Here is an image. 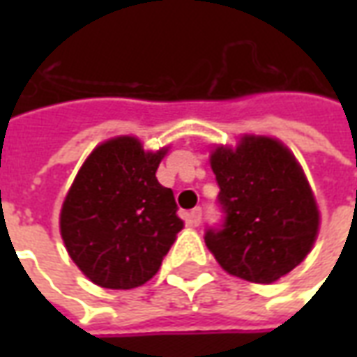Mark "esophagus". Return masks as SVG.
I'll return each mask as SVG.
<instances>
[{
  "mask_svg": "<svg viewBox=\"0 0 357 357\" xmlns=\"http://www.w3.org/2000/svg\"><path fill=\"white\" fill-rule=\"evenodd\" d=\"M202 220V210L201 208H193L189 212V224L191 225H199Z\"/></svg>",
  "mask_w": 357,
  "mask_h": 357,
  "instance_id": "1",
  "label": "esophagus"
}]
</instances>
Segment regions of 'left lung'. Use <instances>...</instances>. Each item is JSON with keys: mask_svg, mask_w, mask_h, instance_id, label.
Segmentation results:
<instances>
[{"mask_svg": "<svg viewBox=\"0 0 357 357\" xmlns=\"http://www.w3.org/2000/svg\"><path fill=\"white\" fill-rule=\"evenodd\" d=\"M216 174L222 227H208L204 243L231 275L273 283L312 250L319 210L304 172L281 141L245 135L239 147H218Z\"/></svg>", "mask_w": 357, "mask_h": 357, "instance_id": "obj_1", "label": "left lung"}]
</instances>
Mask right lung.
<instances>
[{"instance_id":"obj_1","label":"right lung","mask_w":357,"mask_h":357,"mask_svg":"<svg viewBox=\"0 0 357 357\" xmlns=\"http://www.w3.org/2000/svg\"><path fill=\"white\" fill-rule=\"evenodd\" d=\"M168 149L143 151L122 135L93 149L61 208V235L82 273L105 289H133L155 275L183 222L156 179Z\"/></svg>"}]
</instances>
